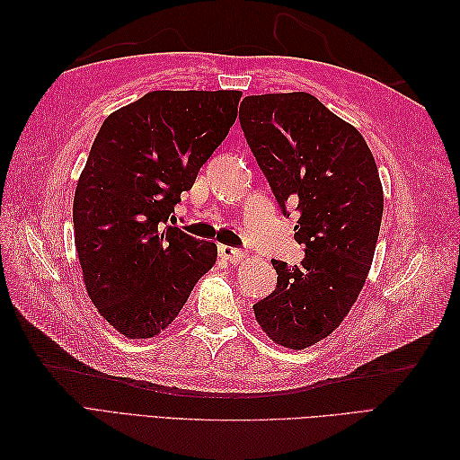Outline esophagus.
<instances>
[{"instance_id":"esophagus-1","label":"esophagus","mask_w":460,"mask_h":460,"mask_svg":"<svg viewBox=\"0 0 460 460\" xmlns=\"http://www.w3.org/2000/svg\"><path fill=\"white\" fill-rule=\"evenodd\" d=\"M218 253L222 259H226L230 262H240L245 257V252L238 247H230V245H218Z\"/></svg>"}]
</instances>
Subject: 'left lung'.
Listing matches in <instances>:
<instances>
[{"label": "left lung", "instance_id": "8db88e82", "mask_svg": "<svg viewBox=\"0 0 460 460\" xmlns=\"http://www.w3.org/2000/svg\"><path fill=\"white\" fill-rule=\"evenodd\" d=\"M240 124L282 213H299L305 245L296 267L272 259L276 289L255 318L272 341L303 349L340 326L367 282L384 211L378 166L360 132L307 92L247 95Z\"/></svg>", "mask_w": 460, "mask_h": 460}]
</instances>
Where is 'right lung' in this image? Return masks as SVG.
I'll list each match as a JSON object with an SVG mask.
<instances>
[{
    "instance_id": "obj_1",
    "label": "right lung",
    "mask_w": 460,
    "mask_h": 460,
    "mask_svg": "<svg viewBox=\"0 0 460 460\" xmlns=\"http://www.w3.org/2000/svg\"><path fill=\"white\" fill-rule=\"evenodd\" d=\"M242 92H149L97 132L73 205L90 299L122 336L161 333L213 269L217 245L171 226L174 207L228 136Z\"/></svg>"
}]
</instances>
